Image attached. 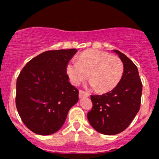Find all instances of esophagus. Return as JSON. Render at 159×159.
<instances>
[{
    "mask_svg": "<svg viewBox=\"0 0 159 159\" xmlns=\"http://www.w3.org/2000/svg\"><path fill=\"white\" fill-rule=\"evenodd\" d=\"M90 96V94L87 92H85L84 90H79V98H83V97H88Z\"/></svg>",
    "mask_w": 159,
    "mask_h": 159,
    "instance_id": "obj_1",
    "label": "esophagus"
}]
</instances>
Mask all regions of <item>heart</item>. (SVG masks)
<instances>
[{
    "label": "heart",
    "instance_id": "obj_1",
    "mask_svg": "<svg viewBox=\"0 0 159 159\" xmlns=\"http://www.w3.org/2000/svg\"><path fill=\"white\" fill-rule=\"evenodd\" d=\"M123 63L118 57L98 50H87L78 56V61L66 65V73L72 84L78 86L89 77L90 85L102 93L116 87L123 77Z\"/></svg>",
    "mask_w": 159,
    "mask_h": 159
}]
</instances>
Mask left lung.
<instances>
[{
  "instance_id": "obj_1",
  "label": "left lung",
  "mask_w": 159,
  "mask_h": 159,
  "mask_svg": "<svg viewBox=\"0 0 159 159\" xmlns=\"http://www.w3.org/2000/svg\"><path fill=\"white\" fill-rule=\"evenodd\" d=\"M123 63V77L116 87L102 95H91L93 108L87 119L94 129L106 135H114L125 130L139 111L142 83L134 63L117 50Z\"/></svg>"
}]
</instances>
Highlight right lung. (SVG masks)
I'll return each mask as SVG.
<instances>
[{
  "label": "right lung",
  "mask_w": 159,
  "mask_h": 159,
  "mask_svg": "<svg viewBox=\"0 0 159 159\" xmlns=\"http://www.w3.org/2000/svg\"><path fill=\"white\" fill-rule=\"evenodd\" d=\"M77 49L47 51L25 65L16 82V105L26 126L48 135L63 126L78 90L69 81L66 65Z\"/></svg>",
  "instance_id": "add662e5"
}]
</instances>
